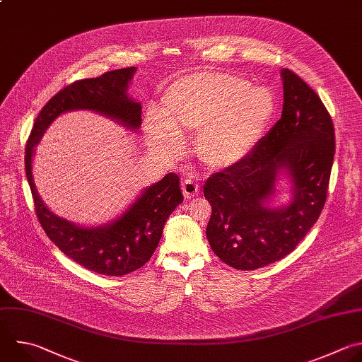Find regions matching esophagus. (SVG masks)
Masks as SVG:
<instances>
[{
	"instance_id": "obj_1",
	"label": "esophagus",
	"mask_w": 362,
	"mask_h": 362,
	"mask_svg": "<svg viewBox=\"0 0 362 362\" xmlns=\"http://www.w3.org/2000/svg\"><path fill=\"white\" fill-rule=\"evenodd\" d=\"M182 190H183L185 197L192 199L200 192V187H199V183L196 180H193L192 177H186L182 182Z\"/></svg>"
}]
</instances>
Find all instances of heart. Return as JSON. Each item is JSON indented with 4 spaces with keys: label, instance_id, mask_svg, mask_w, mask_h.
<instances>
[{
    "label": "heart",
    "instance_id": "obj_1",
    "mask_svg": "<svg viewBox=\"0 0 362 362\" xmlns=\"http://www.w3.org/2000/svg\"><path fill=\"white\" fill-rule=\"evenodd\" d=\"M274 112V96L263 86L228 74L200 72L175 81L162 98V118L146 119L153 148L177 153L180 134L199 132L196 153L210 169L242 160L262 138Z\"/></svg>",
    "mask_w": 362,
    "mask_h": 362
}]
</instances>
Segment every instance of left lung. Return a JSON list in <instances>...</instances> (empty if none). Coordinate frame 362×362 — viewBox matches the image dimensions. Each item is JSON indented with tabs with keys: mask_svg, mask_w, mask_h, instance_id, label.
Returning <instances> with one entry per match:
<instances>
[{
	"mask_svg": "<svg viewBox=\"0 0 362 362\" xmlns=\"http://www.w3.org/2000/svg\"><path fill=\"white\" fill-rule=\"evenodd\" d=\"M281 117L255 149L204 183L211 204L206 235L214 255L237 270L281 260L318 220L327 200L335 153L332 119L320 96L293 71L283 69ZM287 170L293 199L267 208L278 173Z\"/></svg>",
	"mask_w": 362,
	"mask_h": 362,
	"instance_id": "1",
	"label": "left lung"
}]
</instances>
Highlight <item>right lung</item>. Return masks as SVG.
I'll return each instance as SVG.
<instances>
[{"mask_svg": "<svg viewBox=\"0 0 362 362\" xmlns=\"http://www.w3.org/2000/svg\"><path fill=\"white\" fill-rule=\"evenodd\" d=\"M135 71V66L115 69L98 78L75 81L61 89L38 113L25 146L27 179L44 231L65 256L103 276H125L151 260L168 217L183 202L179 176L169 173L149 186L112 224L85 228L48 210L35 189L31 163L34 146L45 129L57 116L68 110L90 109L115 119L128 129H139L142 106L127 93Z\"/></svg>", "mask_w": 362, "mask_h": 362, "instance_id": "obj_1", "label": "right lung"}]
</instances>
